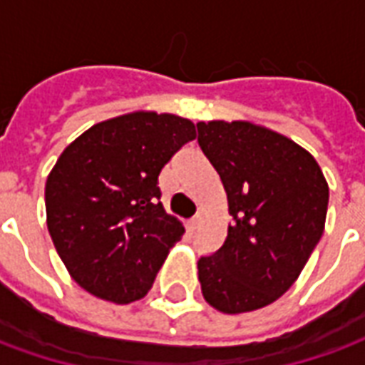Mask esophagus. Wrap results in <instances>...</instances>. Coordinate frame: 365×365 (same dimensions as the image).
<instances>
[{"label": "esophagus", "mask_w": 365, "mask_h": 365, "mask_svg": "<svg viewBox=\"0 0 365 365\" xmlns=\"http://www.w3.org/2000/svg\"><path fill=\"white\" fill-rule=\"evenodd\" d=\"M201 221H203V217H201V213H197L195 217H191V221H190V227L191 230H195L201 225Z\"/></svg>", "instance_id": "34e87169"}]
</instances>
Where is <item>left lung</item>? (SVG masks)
<instances>
[{
	"label": "left lung",
	"mask_w": 365,
	"mask_h": 365,
	"mask_svg": "<svg viewBox=\"0 0 365 365\" xmlns=\"http://www.w3.org/2000/svg\"><path fill=\"white\" fill-rule=\"evenodd\" d=\"M197 143L232 215L225 245L197 262L203 297L221 313L256 311L305 268L324 230L329 185L305 148L246 120L197 123Z\"/></svg>",
	"instance_id": "8db88e82"
}]
</instances>
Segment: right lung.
<instances>
[{"label":"right lung","mask_w":365,"mask_h":365,"mask_svg":"<svg viewBox=\"0 0 365 365\" xmlns=\"http://www.w3.org/2000/svg\"><path fill=\"white\" fill-rule=\"evenodd\" d=\"M193 138L190 119L138 111L97 123L60 154L44 187L46 225L91 295L127 305L150 291L185 232L160 203L158 175Z\"/></svg>","instance_id":"obj_1"}]
</instances>
